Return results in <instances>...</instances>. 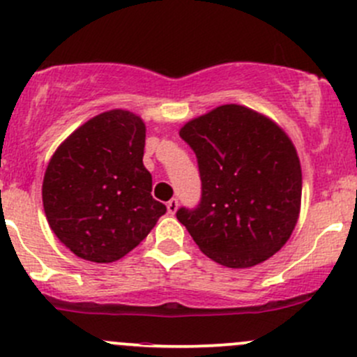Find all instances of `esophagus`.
Here are the masks:
<instances>
[{
  "mask_svg": "<svg viewBox=\"0 0 357 357\" xmlns=\"http://www.w3.org/2000/svg\"><path fill=\"white\" fill-rule=\"evenodd\" d=\"M178 204H179L178 199H171L167 202V212H169V214H174V212L178 211Z\"/></svg>",
  "mask_w": 357,
  "mask_h": 357,
  "instance_id": "obj_1",
  "label": "esophagus"
}]
</instances>
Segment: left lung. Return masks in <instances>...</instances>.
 <instances>
[{"label": "left lung", "mask_w": 357, "mask_h": 357, "mask_svg": "<svg viewBox=\"0 0 357 357\" xmlns=\"http://www.w3.org/2000/svg\"><path fill=\"white\" fill-rule=\"evenodd\" d=\"M179 136L195 152L202 195L176 218L212 261L250 268L290 238L301 211L302 171L289 136L264 115L222 105Z\"/></svg>", "instance_id": "obj_1"}]
</instances>
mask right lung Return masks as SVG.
<instances>
[{
    "instance_id": "obj_1",
    "label": "right lung",
    "mask_w": 357,
    "mask_h": 357,
    "mask_svg": "<svg viewBox=\"0 0 357 357\" xmlns=\"http://www.w3.org/2000/svg\"><path fill=\"white\" fill-rule=\"evenodd\" d=\"M145 124L128 110L89 119L59 146L43 181L56 238L77 257L114 262L146 238L165 205L143 165Z\"/></svg>"
}]
</instances>
